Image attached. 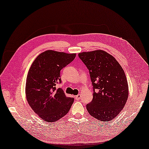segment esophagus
Returning <instances> with one entry per match:
<instances>
[{
  "instance_id": "obj_1",
  "label": "esophagus",
  "mask_w": 149,
  "mask_h": 149,
  "mask_svg": "<svg viewBox=\"0 0 149 149\" xmlns=\"http://www.w3.org/2000/svg\"><path fill=\"white\" fill-rule=\"evenodd\" d=\"M74 99H75L76 100H79V99H81L80 94H78V95L74 96Z\"/></svg>"
}]
</instances>
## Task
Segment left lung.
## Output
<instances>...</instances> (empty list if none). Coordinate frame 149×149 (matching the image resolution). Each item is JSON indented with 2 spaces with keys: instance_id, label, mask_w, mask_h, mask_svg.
<instances>
[{
  "instance_id": "1",
  "label": "left lung",
  "mask_w": 149,
  "mask_h": 149,
  "mask_svg": "<svg viewBox=\"0 0 149 149\" xmlns=\"http://www.w3.org/2000/svg\"><path fill=\"white\" fill-rule=\"evenodd\" d=\"M89 70L93 85V99L86 105L92 117L109 121L119 114L128 97V85L121 65L102 50L78 54Z\"/></svg>"
}]
</instances>
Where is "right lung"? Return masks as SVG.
Returning <instances> with one entry per match:
<instances>
[{"label":"right lung","mask_w":149,"mask_h":149,"mask_svg":"<svg viewBox=\"0 0 149 149\" xmlns=\"http://www.w3.org/2000/svg\"><path fill=\"white\" fill-rule=\"evenodd\" d=\"M76 54L49 50L36 58L29 70L26 83V97L33 111L43 120L55 122L70 111L74 99L56 88L61 83L60 71L74 59Z\"/></svg>","instance_id":"1"}]
</instances>
